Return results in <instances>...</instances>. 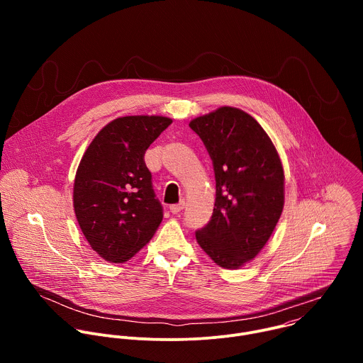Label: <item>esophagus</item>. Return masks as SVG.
Wrapping results in <instances>:
<instances>
[{"mask_svg":"<svg viewBox=\"0 0 363 363\" xmlns=\"http://www.w3.org/2000/svg\"><path fill=\"white\" fill-rule=\"evenodd\" d=\"M184 206H185V202H184V201H179L178 203H172V205L169 206V210H171L172 214H178V213H181V211L184 210Z\"/></svg>","mask_w":363,"mask_h":363,"instance_id":"1","label":"esophagus"}]
</instances>
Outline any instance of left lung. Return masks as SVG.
Segmentation results:
<instances>
[{
    "instance_id": "obj_1",
    "label": "left lung",
    "mask_w": 363,
    "mask_h": 363,
    "mask_svg": "<svg viewBox=\"0 0 363 363\" xmlns=\"http://www.w3.org/2000/svg\"><path fill=\"white\" fill-rule=\"evenodd\" d=\"M214 167V213L195 231L201 248L224 269H238L269 241L284 205L279 153L248 113L224 106L191 121Z\"/></svg>"
}]
</instances>
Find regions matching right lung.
I'll list each match as a JSON object with an SVG mask.
<instances>
[{"mask_svg": "<svg viewBox=\"0 0 363 363\" xmlns=\"http://www.w3.org/2000/svg\"><path fill=\"white\" fill-rule=\"evenodd\" d=\"M171 123L164 116L118 118L83 155L74 179V213L90 247L106 262H128L164 218L145 152Z\"/></svg>", "mask_w": 363, "mask_h": 363, "instance_id": "1", "label": "right lung"}]
</instances>
